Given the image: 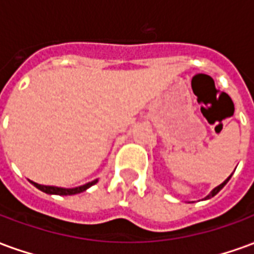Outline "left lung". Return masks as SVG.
Here are the masks:
<instances>
[{"mask_svg": "<svg viewBox=\"0 0 254 254\" xmlns=\"http://www.w3.org/2000/svg\"><path fill=\"white\" fill-rule=\"evenodd\" d=\"M231 176H233V174H231ZM231 176H230L229 178L226 180V181L222 182L220 185H218V187L215 188V189H212V190H211V193H209V194H208L207 197H204V200H208V198H211V197H213V196H215V194H218L219 191H220V190H222V189H223L224 185H226V184H227V182L230 181V178H231Z\"/></svg>", "mask_w": 254, "mask_h": 254, "instance_id": "8db88e82", "label": "left lung"}]
</instances>
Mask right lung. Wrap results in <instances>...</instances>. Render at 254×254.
<instances>
[{
    "label": "right lung",
    "mask_w": 254,
    "mask_h": 254,
    "mask_svg": "<svg viewBox=\"0 0 254 254\" xmlns=\"http://www.w3.org/2000/svg\"><path fill=\"white\" fill-rule=\"evenodd\" d=\"M32 182V181H31ZM98 182V180H94V181L88 182L85 185H81V187L77 188H58V187H47V185H41V184H36V182H32V185L35 188H38L39 190L45 191L47 194H58V196H70V194H77V193H81V191L87 190L88 188H91L92 185H95Z\"/></svg>",
    "instance_id": "add662e5"
}]
</instances>
